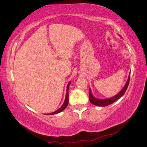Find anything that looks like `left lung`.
Wrapping results in <instances>:
<instances>
[{
  "instance_id": "left-lung-1",
  "label": "left lung",
  "mask_w": 147,
  "mask_h": 147,
  "mask_svg": "<svg viewBox=\"0 0 147 147\" xmlns=\"http://www.w3.org/2000/svg\"><path fill=\"white\" fill-rule=\"evenodd\" d=\"M129 80H130V74L129 75L128 79L125 84V85H124V86L122 90L119 91V92H118L117 95L114 96L113 97H110V98H107V99H100L96 98V97L93 96V95L92 94L91 89L90 88L89 95H90V101L91 102V103L99 107H105V106H107L109 105L113 104V102L117 101L118 99L120 98V97H122L124 95V93H125L127 90V88L128 86L129 83Z\"/></svg>"
}]
</instances>
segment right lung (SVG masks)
<instances>
[{
	"mask_svg": "<svg viewBox=\"0 0 147 147\" xmlns=\"http://www.w3.org/2000/svg\"><path fill=\"white\" fill-rule=\"evenodd\" d=\"M70 82L68 83L67 84V92H66V95H65V100H64V102L63 103V105H62L61 107L57 109V110H56L55 112H53V113H49V114H46V115H55V114H57V113H59L60 112H61L62 111H63L66 107L68 105V103H69V85L70 84Z\"/></svg>",
	"mask_w": 147,
	"mask_h": 147,
	"instance_id": "right-lung-1",
	"label": "right lung"
}]
</instances>
